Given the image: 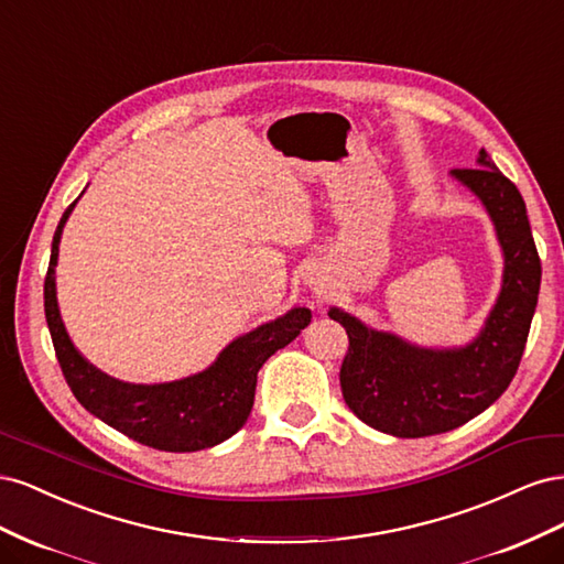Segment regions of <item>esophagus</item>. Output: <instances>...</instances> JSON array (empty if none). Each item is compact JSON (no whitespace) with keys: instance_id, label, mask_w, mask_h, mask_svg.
Returning a JSON list of instances; mask_svg holds the SVG:
<instances>
[{"instance_id":"esophagus-1","label":"esophagus","mask_w":564,"mask_h":564,"mask_svg":"<svg viewBox=\"0 0 564 564\" xmlns=\"http://www.w3.org/2000/svg\"><path fill=\"white\" fill-rule=\"evenodd\" d=\"M305 282H308V284H317L319 278L315 275V272H308V275H305Z\"/></svg>"}]
</instances>
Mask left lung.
<instances>
[{"label":"left lung","instance_id":"8db88e82","mask_svg":"<svg viewBox=\"0 0 564 564\" xmlns=\"http://www.w3.org/2000/svg\"><path fill=\"white\" fill-rule=\"evenodd\" d=\"M452 178L482 202L503 251L501 292L480 334L458 348H423L329 308L350 340L340 367L346 404L371 429L395 437L454 431L497 402L520 367L539 301L541 261L516 183L485 148L477 169H454Z\"/></svg>","mask_w":564,"mask_h":564}]
</instances>
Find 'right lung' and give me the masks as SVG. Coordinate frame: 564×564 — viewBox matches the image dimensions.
I'll return each mask as SVG.
<instances>
[{
    "label": "right lung",
    "mask_w": 564,
    "mask_h": 564,
    "mask_svg": "<svg viewBox=\"0 0 564 564\" xmlns=\"http://www.w3.org/2000/svg\"><path fill=\"white\" fill-rule=\"evenodd\" d=\"M65 209L51 245L44 280V313L63 377L77 402L115 431L162 452H197L232 437L247 423L256 377L270 355L289 346L311 324L308 308H292L249 334L237 336L204 369L169 383H127L108 377L84 357L65 332L56 299L58 245L73 209Z\"/></svg>",
    "instance_id": "obj_1"
}]
</instances>
